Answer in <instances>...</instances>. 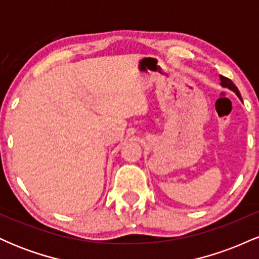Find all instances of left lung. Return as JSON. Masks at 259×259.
I'll return each instance as SVG.
<instances>
[{"instance_id": "8db88e82", "label": "left lung", "mask_w": 259, "mask_h": 259, "mask_svg": "<svg viewBox=\"0 0 259 259\" xmlns=\"http://www.w3.org/2000/svg\"><path fill=\"white\" fill-rule=\"evenodd\" d=\"M221 85L223 86V88H228V89H230V90H233L235 94L237 95V96H239V99L240 100H242L241 99V95H240V92H239V90H237V88L236 86H235V84L233 81H231L230 79H228V78H225V76H223V75H221Z\"/></svg>"}]
</instances>
